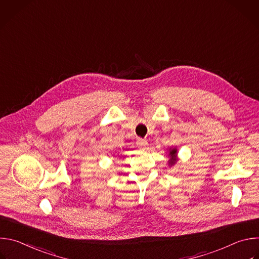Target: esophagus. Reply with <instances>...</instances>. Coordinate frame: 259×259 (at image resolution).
<instances>
[{
  "instance_id": "obj_1",
  "label": "esophagus",
  "mask_w": 259,
  "mask_h": 259,
  "mask_svg": "<svg viewBox=\"0 0 259 259\" xmlns=\"http://www.w3.org/2000/svg\"><path fill=\"white\" fill-rule=\"evenodd\" d=\"M136 144L138 145V147H140V149H144V147H146V145H147V141L144 139L138 138L136 141Z\"/></svg>"
}]
</instances>
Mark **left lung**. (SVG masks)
Instances as JSON below:
<instances>
[{"label":"left lung","mask_w":259,"mask_h":259,"mask_svg":"<svg viewBox=\"0 0 259 259\" xmlns=\"http://www.w3.org/2000/svg\"><path fill=\"white\" fill-rule=\"evenodd\" d=\"M169 157H170V159H169V161H168L169 165H170V166L175 165V163L177 162V149H176V147H173V149H170V151H169Z\"/></svg>","instance_id":"obj_1"}]
</instances>
